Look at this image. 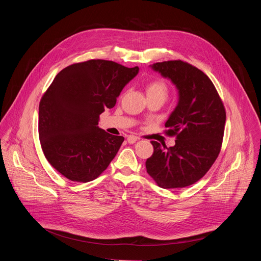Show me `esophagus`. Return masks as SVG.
Here are the masks:
<instances>
[{
	"label": "esophagus",
	"mask_w": 261,
	"mask_h": 261,
	"mask_svg": "<svg viewBox=\"0 0 261 261\" xmlns=\"http://www.w3.org/2000/svg\"><path fill=\"white\" fill-rule=\"evenodd\" d=\"M127 141H128L130 144H133V143H135V142L137 141V137H136V136H133V135H129V136L127 137Z\"/></svg>",
	"instance_id": "34e87169"
}]
</instances>
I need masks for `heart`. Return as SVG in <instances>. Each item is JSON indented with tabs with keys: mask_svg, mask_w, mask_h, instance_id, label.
I'll list each match as a JSON object with an SVG mask.
<instances>
[{
	"mask_svg": "<svg viewBox=\"0 0 261 261\" xmlns=\"http://www.w3.org/2000/svg\"><path fill=\"white\" fill-rule=\"evenodd\" d=\"M145 93L147 98H160L165 101L168 96V87L165 82L154 80L146 84Z\"/></svg>",
	"mask_w": 261,
	"mask_h": 261,
	"instance_id": "heart-1",
	"label": "heart"
}]
</instances>
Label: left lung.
Here are the masks:
<instances>
[{"label": "left lung", "mask_w": 261, "mask_h": 261, "mask_svg": "<svg viewBox=\"0 0 261 261\" xmlns=\"http://www.w3.org/2000/svg\"><path fill=\"white\" fill-rule=\"evenodd\" d=\"M176 88L178 101L165 123L175 144L152 141L154 153L145 162L147 173L164 189L184 188L199 180L216 161L222 145L226 113L205 74L182 62L151 65Z\"/></svg>", "instance_id": "1"}]
</instances>
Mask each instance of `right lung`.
Listing matches in <instances>:
<instances>
[{"label": "right lung", "instance_id": "1", "mask_svg": "<svg viewBox=\"0 0 261 261\" xmlns=\"http://www.w3.org/2000/svg\"><path fill=\"white\" fill-rule=\"evenodd\" d=\"M138 67L90 60L57 74L39 104V138L45 158L73 181L98 177L124 141L98 127L99 116L113 108Z\"/></svg>", "mask_w": 261, "mask_h": 261}]
</instances>
